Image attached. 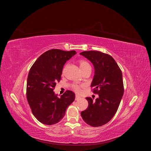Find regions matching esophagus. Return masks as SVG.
Listing matches in <instances>:
<instances>
[{
    "label": "esophagus",
    "mask_w": 151,
    "mask_h": 151,
    "mask_svg": "<svg viewBox=\"0 0 151 151\" xmlns=\"http://www.w3.org/2000/svg\"><path fill=\"white\" fill-rule=\"evenodd\" d=\"M80 98H81V97H80L78 95H76V96H75V100H79Z\"/></svg>",
    "instance_id": "34e87169"
}]
</instances>
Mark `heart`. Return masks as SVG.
Masks as SVG:
<instances>
[{
    "mask_svg": "<svg viewBox=\"0 0 151 151\" xmlns=\"http://www.w3.org/2000/svg\"><path fill=\"white\" fill-rule=\"evenodd\" d=\"M79 66H80V68H81L82 71H83L85 69L91 68V66H90V64H89V63L87 61H86L85 60L81 59V60H79ZM65 68H66V66H64V68H63V73H64ZM81 86L78 85V84H73L72 85V89L75 92H76L77 93H79L81 92Z\"/></svg>",
    "mask_w": 151,
    "mask_h": 151,
    "instance_id": "heart-1",
    "label": "heart"
}]
</instances>
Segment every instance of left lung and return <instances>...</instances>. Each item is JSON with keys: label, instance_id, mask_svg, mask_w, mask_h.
Wrapping results in <instances>:
<instances>
[{"label": "left lung", "instance_id": "left-lung-1", "mask_svg": "<svg viewBox=\"0 0 151 151\" xmlns=\"http://www.w3.org/2000/svg\"><path fill=\"white\" fill-rule=\"evenodd\" d=\"M80 54L93 64L95 74L91 87L94 88L93 92L99 95L95 100L86 97L88 106L81 115L89 125L100 127L110 121L118 109L124 91L122 73L109 54L97 51H83Z\"/></svg>", "mask_w": 151, "mask_h": 151}]
</instances>
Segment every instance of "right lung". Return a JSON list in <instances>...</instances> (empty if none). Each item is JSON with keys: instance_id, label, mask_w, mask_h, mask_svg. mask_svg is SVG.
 <instances>
[{"instance_id": "1", "label": "right lung", "mask_w": 151, "mask_h": 151, "mask_svg": "<svg viewBox=\"0 0 151 151\" xmlns=\"http://www.w3.org/2000/svg\"><path fill=\"white\" fill-rule=\"evenodd\" d=\"M76 53L74 50H48L39 56L30 69L27 81V100L32 114L42 124L58 123L75 100L73 92L67 90L58 98L54 90L56 83L61 80L64 64Z\"/></svg>"}]
</instances>
